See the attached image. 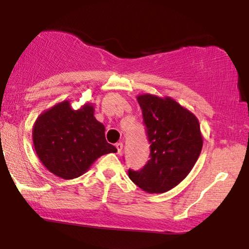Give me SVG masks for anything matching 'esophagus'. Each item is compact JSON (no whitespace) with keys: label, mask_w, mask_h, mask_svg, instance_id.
<instances>
[{"label":"esophagus","mask_w":249,"mask_h":249,"mask_svg":"<svg viewBox=\"0 0 249 249\" xmlns=\"http://www.w3.org/2000/svg\"><path fill=\"white\" fill-rule=\"evenodd\" d=\"M115 147H117L118 154H120V153L122 152V147H124V144H122V142H117V144H115Z\"/></svg>","instance_id":"esophagus-1"}]
</instances>
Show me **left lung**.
I'll return each instance as SVG.
<instances>
[{"label": "left lung", "mask_w": 249, "mask_h": 249, "mask_svg": "<svg viewBox=\"0 0 249 249\" xmlns=\"http://www.w3.org/2000/svg\"><path fill=\"white\" fill-rule=\"evenodd\" d=\"M151 146L144 168L128 170L131 181L149 194L175 188L188 176L203 147L199 122L171 97L137 96Z\"/></svg>", "instance_id": "left-lung-1"}]
</instances>
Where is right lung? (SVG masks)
<instances>
[{
	"label": "right lung",
	"mask_w": 249,
	"mask_h": 249,
	"mask_svg": "<svg viewBox=\"0 0 249 249\" xmlns=\"http://www.w3.org/2000/svg\"><path fill=\"white\" fill-rule=\"evenodd\" d=\"M33 142L44 166L67 180L84 175L102 155L117 152L89 103L72 110L69 101H63L43 112L34 124Z\"/></svg>",
	"instance_id": "obj_1"
}]
</instances>
